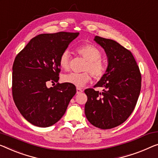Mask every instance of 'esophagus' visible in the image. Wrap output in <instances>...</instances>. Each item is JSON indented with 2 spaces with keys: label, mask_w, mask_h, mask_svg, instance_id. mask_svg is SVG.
Segmentation results:
<instances>
[{
  "label": "esophagus",
  "mask_w": 158,
  "mask_h": 158,
  "mask_svg": "<svg viewBox=\"0 0 158 158\" xmlns=\"http://www.w3.org/2000/svg\"><path fill=\"white\" fill-rule=\"evenodd\" d=\"M82 91H83V90H82L81 89L77 88V94H80V93H81Z\"/></svg>",
  "instance_id": "1"
}]
</instances>
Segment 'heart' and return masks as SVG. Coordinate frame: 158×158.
Wrapping results in <instances>:
<instances>
[{"mask_svg":"<svg viewBox=\"0 0 158 158\" xmlns=\"http://www.w3.org/2000/svg\"><path fill=\"white\" fill-rule=\"evenodd\" d=\"M77 54L86 60L82 73H69L62 77V80L66 83L72 84L78 87L85 85L91 80V74L95 79H99L104 75L106 66L102 61V52L99 49L91 44L79 46L76 49ZM70 54L65 50L61 54L59 64L61 69L67 70L69 67Z\"/></svg>","mask_w":158,"mask_h":158,"instance_id":"heart-1","label":"heart"}]
</instances>
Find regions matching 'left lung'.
Segmentation results:
<instances>
[{
  "label": "left lung",
  "mask_w": 158,
  "mask_h": 158,
  "mask_svg": "<svg viewBox=\"0 0 158 158\" xmlns=\"http://www.w3.org/2000/svg\"><path fill=\"white\" fill-rule=\"evenodd\" d=\"M94 41L104 49L108 67L95 87L87 89L85 115L101 129H110L123 123L133 111L141 89V74L134 56L117 42L96 36Z\"/></svg>",
  "instance_id": "1"
}]
</instances>
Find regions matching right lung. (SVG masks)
<instances>
[{"mask_svg": "<svg viewBox=\"0 0 158 158\" xmlns=\"http://www.w3.org/2000/svg\"><path fill=\"white\" fill-rule=\"evenodd\" d=\"M79 32L37 35L16 56L13 65L12 92L22 116L34 126L46 128L60 121L77 92L69 83L58 82L60 56Z\"/></svg>", "mask_w": 158, "mask_h": 158, "instance_id": "right-lung-1", "label": "right lung"}]
</instances>
